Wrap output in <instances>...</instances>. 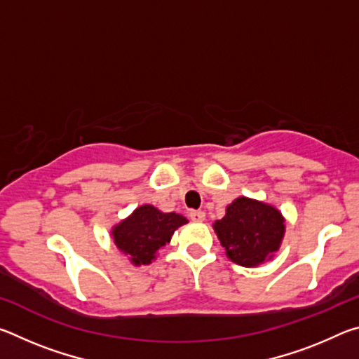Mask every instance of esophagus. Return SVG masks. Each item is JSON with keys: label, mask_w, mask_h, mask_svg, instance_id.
<instances>
[{"label": "esophagus", "mask_w": 359, "mask_h": 359, "mask_svg": "<svg viewBox=\"0 0 359 359\" xmlns=\"http://www.w3.org/2000/svg\"><path fill=\"white\" fill-rule=\"evenodd\" d=\"M190 218L193 222H203L205 218V214L203 210H191L190 212Z\"/></svg>", "instance_id": "34e87169"}]
</instances>
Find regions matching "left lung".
Wrapping results in <instances>:
<instances>
[{"instance_id": "8db88e82", "label": "left lung", "mask_w": 359, "mask_h": 359, "mask_svg": "<svg viewBox=\"0 0 359 359\" xmlns=\"http://www.w3.org/2000/svg\"><path fill=\"white\" fill-rule=\"evenodd\" d=\"M214 229L233 263L255 267L271 259L282 244L285 218L274 205L245 196L234 199Z\"/></svg>"}]
</instances>
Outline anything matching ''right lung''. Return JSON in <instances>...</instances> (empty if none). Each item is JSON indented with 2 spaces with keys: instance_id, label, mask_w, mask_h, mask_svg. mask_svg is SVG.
Segmentation results:
<instances>
[{
  "instance_id": "add662e5",
  "label": "right lung",
  "mask_w": 359,
  "mask_h": 359,
  "mask_svg": "<svg viewBox=\"0 0 359 359\" xmlns=\"http://www.w3.org/2000/svg\"><path fill=\"white\" fill-rule=\"evenodd\" d=\"M187 222L175 212L165 214L145 204L112 228L114 244L135 266L150 264L156 258V252L169 244L174 231Z\"/></svg>"
}]
</instances>
